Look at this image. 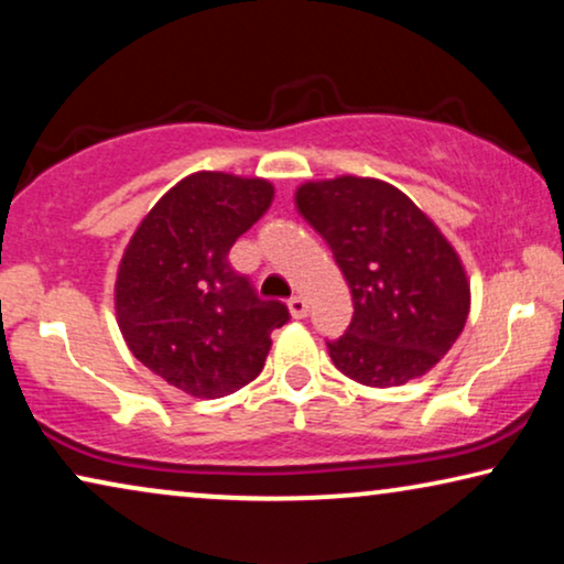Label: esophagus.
Returning <instances> with one entry per match:
<instances>
[{
    "label": "esophagus",
    "instance_id": "1",
    "mask_svg": "<svg viewBox=\"0 0 564 564\" xmlns=\"http://www.w3.org/2000/svg\"><path fill=\"white\" fill-rule=\"evenodd\" d=\"M290 313H292V318H305L307 315V300L303 297V295H295V297H290Z\"/></svg>",
    "mask_w": 564,
    "mask_h": 564
}]
</instances>
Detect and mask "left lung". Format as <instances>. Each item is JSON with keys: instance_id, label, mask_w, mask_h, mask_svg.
I'll return each instance as SVG.
<instances>
[{"instance_id": "1", "label": "left lung", "mask_w": 564, "mask_h": 564, "mask_svg": "<svg viewBox=\"0 0 564 564\" xmlns=\"http://www.w3.org/2000/svg\"><path fill=\"white\" fill-rule=\"evenodd\" d=\"M351 290L354 315L328 354L346 377L398 388L426 375L465 328L469 284L457 253L403 192L338 176L297 189Z\"/></svg>"}]
</instances>
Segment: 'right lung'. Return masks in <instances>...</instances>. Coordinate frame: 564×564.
Here are the masks:
<instances>
[{
  "label": "right lung",
  "mask_w": 564,
  "mask_h": 564,
  "mask_svg": "<svg viewBox=\"0 0 564 564\" xmlns=\"http://www.w3.org/2000/svg\"><path fill=\"white\" fill-rule=\"evenodd\" d=\"M272 184L220 172L182 180L130 238L115 311L133 357L195 398H223L261 372L288 305L261 300L228 261L272 205Z\"/></svg>",
  "instance_id": "add662e5"
}]
</instances>
